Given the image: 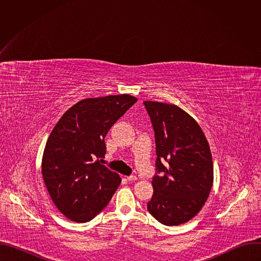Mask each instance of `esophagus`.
<instances>
[{"label":"esophagus","instance_id":"obj_1","mask_svg":"<svg viewBox=\"0 0 261 261\" xmlns=\"http://www.w3.org/2000/svg\"><path fill=\"white\" fill-rule=\"evenodd\" d=\"M127 179L129 181H134V180L137 179V176L136 175H130V176H127Z\"/></svg>","mask_w":261,"mask_h":261}]
</instances>
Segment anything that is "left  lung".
<instances>
[{
    "mask_svg": "<svg viewBox=\"0 0 261 261\" xmlns=\"http://www.w3.org/2000/svg\"><path fill=\"white\" fill-rule=\"evenodd\" d=\"M143 104L155 131L156 167L162 172L152 180L154 194L147 210L162 224L176 226L195 217L210 195L211 148L198 123L180 107L157 101Z\"/></svg>",
    "mask_w": 261,
    "mask_h": 261,
    "instance_id": "obj_1",
    "label": "left lung"
}]
</instances>
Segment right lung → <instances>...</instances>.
<instances>
[{"instance_id":"1","label":"right lung","mask_w":261,"mask_h":261,"mask_svg":"<svg viewBox=\"0 0 261 261\" xmlns=\"http://www.w3.org/2000/svg\"><path fill=\"white\" fill-rule=\"evenodd\" d=\"M136 101L128 94L81 100L49 134L41 172L53 202L69 220H92L118 189L120 175L95 159L104 157L108 130Z\"/></svg>"}]
</instances>
